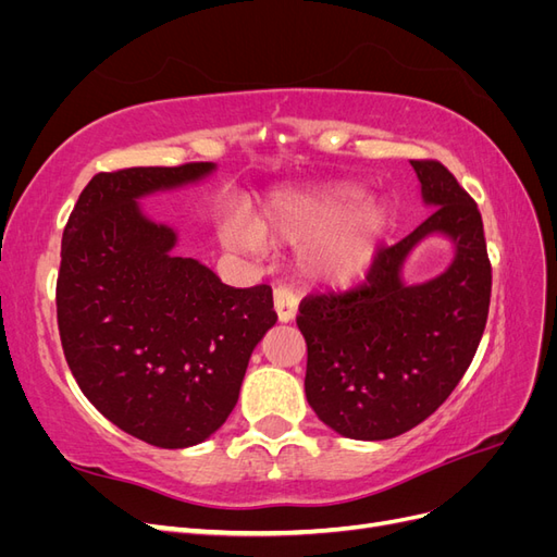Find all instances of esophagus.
I'll use <instances>...</instances> for the list:
<instances>
[{"label":"esophagus","mask_w":557,"mask_h":557,"mask_svg":"<svg viewBox=\"0 0 557 557\" xmlns=\"http://www.w3.org/2000/svg\"><path fill=\"white\" fill-rule=\"evenodd\" d=\"M274 309L281 323H290L297 313V295L288 288V285H278L274 288Z\"/></svg>","instance_id":"obj_1"}]
</instances>
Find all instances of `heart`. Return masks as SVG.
Returning a JSON list of instances; mask_svg holds the SVG:
<instances>
[{"mask_svg": "<svg viewBox=\"0 0 557 557\" xmlns=\"http://www.w3.org/2000/svg\"><path fill=\"white\" fill-rule=\"evenodd\" d=\"M356 201L348 188H325L315 193L276 195L264 211L262 223H234L232 237L250 248H267V232L290 244L311 242V272L332 283H350L372 264L385 211L379 205H364L347 213Z\"/></svg>", "mask_w": 557, "mask_h": 557, "instance_id": "obj_1", "label": "heart"}]
</instances>
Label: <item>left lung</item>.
Returning <instances> with one entry per match:
<instances>
[{
    "label": "left lung",
    "mask_w": 557,
    "mask_h": 557,
    "mask_svg": "<svg viewBox=\"0 0 557 557\" xmlns=\"http://www.w3.org/2000/svg\"><path fill=\"white\" fill-rule=\"evenodd\" d=\"M411 166L434 207L428 221L379 246L356 288L307 295L299 305L307 399L350 440H393L440 409L474 360L491 307L493 267L476 201L442 162ZM434 231L456 244L454 264L428 284L404 286L403 260Z\"/></svg>",
    "instance_id": "8db88e82"
}]
</instances>
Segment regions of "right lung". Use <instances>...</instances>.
<instances>
[{
    "instance_id": "obj_1",
    "label": "right lung",
    "mask_w": 557,
    "mask_h": 557,
    "mask_svg": "<svg viewBox=\"0 0 557 557\" xmlns=\"http://www.w3.org/2000/svg\"><path fill=\"white\" fill-rule=\"evenodd\" d=\"M211 162L99 172L62 234L55 285L66 364L97 411L160 448L205 442L239 399L252 348L276 323L272 288H230L176 258L172 227L137 197L197 181Z\"/></svg>"
}]
</instances>
